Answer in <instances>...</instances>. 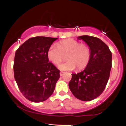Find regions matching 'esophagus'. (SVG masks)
Wrapping results in <instances>:
<instances>
[{
    "label": "esophagus",
    "mask_w": 126,
    "mask_h": 126,
    "mask_svg": "<svg viewBox=\"0 0 126 126\" xmlns=\"http://www.w3.org/2000/svg\"><path fill=\"white\" fill-rule=\"evenodd\" d=\"M64 72H60V76H63V74H64Z\"/></svg>",
    "instance_id": "34e87169"
}]
</instances>
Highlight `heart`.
<instances>
[{
  "label": "heart",
  "instance_id": "heart-1",
  "mask_svg": "<svg viewBox=\"0 0 126 126\" xmlns=\"http://www.w3.org/2000/svg\"><path fill=\"white\" fill-rule=\"evenodd\" d=\"M91 50L86 44H80L74 39L60 41L56 46L52 44L47 51V57L55 65H59L66 57L67 62L60 65L62 70H72L75 68L82 70L90 61Z\"/></svg>",
  "mask_w": 126,
  "mask_h": 126
}]
</instances>
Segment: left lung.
<instances>
[{
  "label": "left lung",
  "instance_id": "8db88e82",
  "mask_svg": "<svg viewBox=\"0 0 126 126\" xmlns=\"http://www.w3.org/2000/svg\"><path fill=\"white\" fill-rule=\"evenodd\" d=\"M78 39L88 45L91 59L85 70L72 73L69 87L78 99L92 101L101 95L106 87L112 66V54L107 45L97 37L82 35Z\"/></svg>",
  "mask_w": 126,
  "mask_h": 126
}]
</instances>
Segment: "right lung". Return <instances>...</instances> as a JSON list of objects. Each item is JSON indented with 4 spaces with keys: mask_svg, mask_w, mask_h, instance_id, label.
Segmentation results:
<instances>
[{
    "mask_svg": "<svg viewBox=\"0 0 126 126\" xmlns=\"http://www.w3.org/2000/svg\"><path fill=\"white\" fill-rule=\"evenodd\" d=\"M57 38L32 37L16 51L14 77L21 92L29 101L43 102L54 92L60 70L48 62L47 51Z\"/></svg>",
    "mask_w": 126,
    "mask_h": 126,
    "instance_id": "obj_1",
    "label": "right lung"
}]
</instances>
